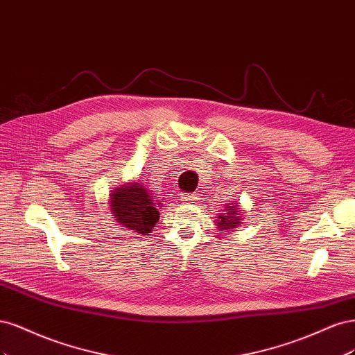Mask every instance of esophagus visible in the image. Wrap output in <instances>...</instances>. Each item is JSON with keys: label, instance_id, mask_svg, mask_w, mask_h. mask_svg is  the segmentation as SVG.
Listing matches in <instances>:
<instances>
[{"label": "esophagus", "instance_id": "obj_1", "mask_svg": "<svg viewBox=\"0 0 355 355\" xmlns=\"http://www.w3.org/2000/svg\"><path fill=\"white\" fill-rule=\"evenodd\" d=\"M181 200L182 202H189V203H194V202L198 200V196H196V194H191V193H184L181 196Z\"/></svg>", "mask_w": 355, "mask_h": 355}]
</instances>
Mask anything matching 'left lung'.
I'll use <instances>...</instances> for the list:
<instances>
[{"mask_svg":"<svg viewBox=\"0 0 355 355\" xmlns=\"http://www.w3.org/2000/svg\"><path fill=\"white\" fill-rule=\"evenodd\" d=\"M215 218L216 228L220 232H236L243 224V211L240 208L237 200H234L232 205L225 203L223 212L216 215Z\"/></svg>","mask_w":355,"mask_h":355,"instance_id":"1","label":"left lung"}]
</instances>
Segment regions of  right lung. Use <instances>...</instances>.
<instances>
[{
	"label": "right lung",
	"mask_w": 355,
	"mask_h": 355,
	"mask_svg": "<svg viewBox=\"0 0 355 355\" xmlns=\"http://www.w3.org/2000/svg\"><path fill=\"white\" fill-rule=\"evenodd\" d=\"M159 194L150 193L139 181L125 182L123 186L113 189L109 198V211L123 230L134 234L147 236L153 232L162 209V199Z\"/></svg>",
	"instance_id": "obj_1"
}]
</instances>
